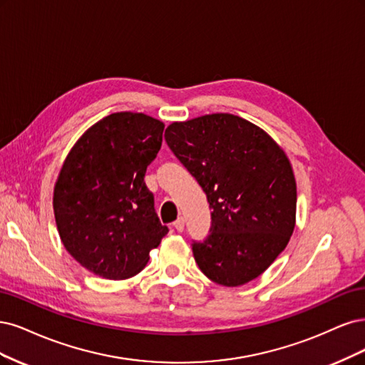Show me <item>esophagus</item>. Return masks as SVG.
I'll return each instance as SVG.
<instances>
[{"mask_svg": "<svg viewBox=\"0 0 365 365\" xmlns=\"http://www.w3.org/2000/svg\"><path fill=\"white\" fill-rule=\"evenodd\" d=\"M173 226H174V229L178 230V232H183V229H185V220L182 217L178 218V220L173 222Z\"/></svg>", "mask_w": 365, "mask_h": 365, "instance_id": "1", "label": "esophagus"}]
</instances>
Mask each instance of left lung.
Returning <instances> with one entry per match:
<instances>
[{
  "label": "left lung",
  "instance_id": "1",
  "mask_svg": "<svg viewBox=\"0 0 365 365\" xmlns=\"http://www.w3.org/2000/svg\"><path fill=\"white\" fill-rule=\"evenodd\" d=\"M165 140L212 209L207 238L192 242L200 269L222 287L261 276L296 226L297 186L285 151L262 128L230 113L173 123Z\"/></svg>",
  "mask_w": 365,
  "mask_h": 365
}]
</instances>
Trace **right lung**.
Returning <instances> with one entry per match:
<instances>
[{
  "label": "right lung",
  "instance_id": "obj_1",
  "mask_svg": "<svg viewBox=\"0 0 365 365\" xmlns=\"http://www.w3.org/2000/svg\"><path fill=\"white\" fill-rule=\"evenodd\" d=\"M163 123L116 112L89 127L54 185L56 225L68 253L104 279L138 274L168 233L144 178L162 145Z\"/></svg>",
  "mask_w": 365,
  "mask_h": 365
}]
</instances>
